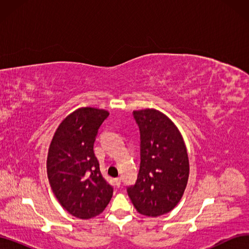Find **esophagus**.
<instances>
[{
    "mask_svg": "<svg viewBox=\"0 0 249 249\" xmlns=\"http://www.w3.org/2000/svg\"><path fill=\"white\" fill-rule=\"evenodd\" d=\"M120 182H122V179H120L119 178H115V185L117 186V188H119V187H120Z\"/></svg>",
    "mask_w": 249,
    "mask_h": 249,
    "instance_id": "esophagus-1",
    "label": "esophagus"
}]
</instances>
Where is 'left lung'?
Listing matches in <instances>:
<instances>
[{
    "mask_svg": "<svg viewBox=\"0 0 249 249\" xmlns=\"http://www.w3.org/2000/svg\"><path fill=\"white\" fill-rule=\"evenodd\" d=\"M140 131V168L135 185L126 188L140 214H166L182 198L189 178V159L182 135L160 111H134Z\"/></svg>",
    "mask_w": 249,
    "mask_h": 249,
    "instance_id": "8db88e82",
    "label": "left lung"
}]
</instances>
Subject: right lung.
<instances>
[{
	"instance_id": "right-lung-1",
	"label": "right lung",
	"mask_w": 249,
	"mask_h": 249,
	"mask_svg": "<svg viewBox=\"0 0 249 249\" xmlns=\"http://www.w3.org/2000/svg\"><path fill=\"white\" fill-rule=\"evenodd\" d=\"M106 110L80 108L60 124L49 148L47 171L53 192L67 212L80 219L101 214L113 187L105 179L93 152Z\"/></svg>"
}]
</instances>
